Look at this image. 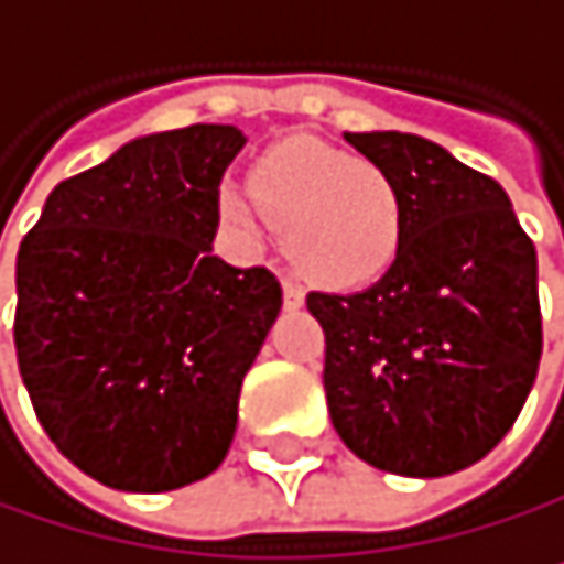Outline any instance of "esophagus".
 Here are the masks:
<instances>
[{"label": "esophagus", "instance_id": "obj_1", "mask_svg": "<svg viewBox=\"0 0 564 564\" xmlns=\"http://www.w3.org/2000/svg\"><path fill=\"white\" fill-rule=\"evenodd\" d=\"M282 299H285V308H302L305 305V289L292 279H285L282 285Z\"/></svg>", "mask_w": 564, "mask_h": 564}]
</instances>
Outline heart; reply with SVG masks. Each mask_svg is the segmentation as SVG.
I'll list each match as a JSON object with an SVG mask.
<instances>
[{
	"instance_id": "1",
	"label": "heart",
	"mask_w": 564,
	"mask_h": 564,
	"mask_svg": "<svg viewBox=\"0 0 564 564\" xmlns=\"http://www.w3.org/2000/svg\"><path fill=\"white\" fill-rule=\"evenodd\" d=\"M221 218L245 238L269 221L285 231V251L299 272L329 285H359L383 275L403 238V202L393 181L370 161L316 140L272 148L248 184L218 191Z\"/></svg>"
}]
</instances>
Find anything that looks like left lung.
I'll list each match as a JSON object with an SVG mask.
<instances>
[{
    "label": "left lung",
    "instance_id": "obj_1",
    "mask_svg": "<svg viewBox=\"0 0 564 564\" xmlns=\"http://www.w3.org/2000/svg\"><path fill=\"white\" fill-rule=\"evenodd\" d=\"M403 202L393 265L362 292H308L326 333V403L343 444L403 477L491 454L542 359L539 256L505 187L416 133H343Z\"/></svg>",
    "mask_w": 564,
    "mask_h": 564
}]
</instances>
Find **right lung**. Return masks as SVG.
Instances as JSON below:
<instances>
[{
  "label": "right lung",
  "mask_w": 564,
  "mask_h": 564,
  "mask_svg": "<svg viewBox=\"0 0 564 564\" xmlns=\"http://www.w3.org/2000/svg\"><path fill=\"white\" fill-rule=\"evenodd\" d=\"M231 123L123 144L53 187L15 259V356L43 431L94 481L158 495L218 470L279 279L221 262Z\"/></svg>",
  "instance_id": "right-lung-1"
}]
</instances>
